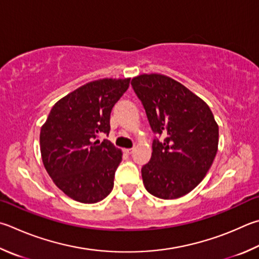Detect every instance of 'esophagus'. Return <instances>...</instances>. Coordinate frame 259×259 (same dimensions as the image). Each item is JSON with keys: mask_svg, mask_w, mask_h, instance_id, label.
<instances>
[{"mask_svg": "<svg viewBox=\"0 0 259 259\" xmlns=\"http://www.w3.org/2000/svg\"><path fill=\"white\" fill-rule=\"evenodd\" d=\"M123 152L125 153V154H133L134 153V148H125V149H123Z\"/></svg>", "mask_w": 259, "mask_h": 259, "instance_id": "obj_1", "label": "esophagus"}]
</instances>
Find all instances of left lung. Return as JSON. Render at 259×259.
I'll list each match as a JSON object with an SVG mask.
<instances>
[{
	"label": "left lung",
	"instance_id": "8db88e82",
	"mask_svg": "<svg viewBox=\"0 0 259 259\" xmlns=\"http://www.w3.org/2000/svg\"><path fill=\"white\" fill-rule=\"evenodd\" d=\"M153 133L150 161L142 167L144 186L161 199H176L199 185L213 164L219 125L209 106L180 82L163 74L131 80Z\"/></svg>",
	"mask_w": 259,
	"mask_h": 259
}]
</instances>
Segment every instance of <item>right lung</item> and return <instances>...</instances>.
<instances>
[{
	"label": "right lung",
	"instance_id": "add662e5",
	"mask_svg": "<svg viewBox=\"0 0 259 259\" xmlns=\"http://www.w3.org/2000/svg\"><path fill=\"white\" fill-rule=\"evenodd\" d=\"M130 78L100 79L61 98L40 129V153L59 189L83 204L109 196L122 153L100 134H110L115 103L129 88Z\"/></svg>",
	"mask_w": 259,
	"mask_h": 259
}]
</instances>
